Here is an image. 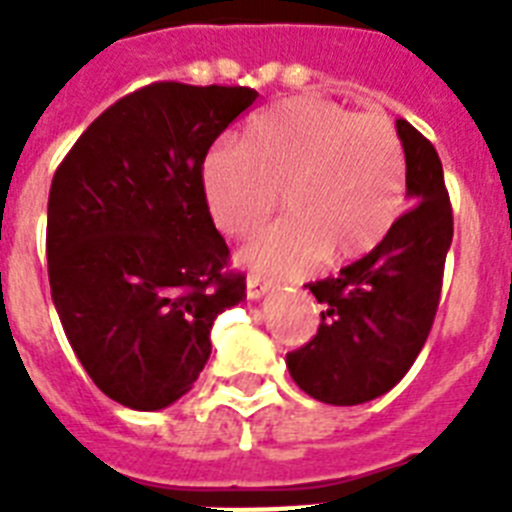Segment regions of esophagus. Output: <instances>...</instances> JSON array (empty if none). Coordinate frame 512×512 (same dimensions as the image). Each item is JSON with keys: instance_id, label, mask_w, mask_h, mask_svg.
Listing matches in <instances>:
<instances>
[{"instance_id": "34e87169", "label": "esophagus", "mask_w": 512, "mask_h": 512, "mask_svg": "<svg viewBox=\"0 0 512 512\" xmlns=\"http://www.w3.org/2000/svg\"><path fill=\"white\" fill-rule=\"evenodd\" d=\"M271 281L263 279L260 273H249L247 276V297L249 300H260V297L265 295V292H271Z\"/></svg>"}]
</instances>
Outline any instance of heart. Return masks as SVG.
<instances>
[{"mask_svg": "<svg viewBox=\"0 0 512 512\" xmlns=\"http://www.w3.org/2000/svg\"><path fill=\"white\" fill-rule=\"evenodd\" d=\"M201 188L215 225L247 236L279 207L289 215L241 249V263L303 273L327 255H366L396 225L406 196V159L382 114H353L319 98L281 100L257 114L241 146L212 148Z\"/></svg>", "mask_w": 512, "mask_h": 512, "instance_id": "1", "label": "heart"}]
</instances>
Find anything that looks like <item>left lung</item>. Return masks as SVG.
I'll return each mask as SVG.
<instances>
[{"label": "left lung", "mask_w": 512, "mask_h": 512, "mask_svg": "<svg viewBox=\"0 0 512 512\" xmlns=\"http://www.w3.org/2000/svg\"><path fill=\"white\" fill-rule=\"evenodd\" d=\"M396 132L414 201L377 247L340 276L308 284L324 305L319 332L287 353L292 380L324 404L356 406L401 382L428 340L452 247V204L436 148L406 119Z\"/></svg>", "instance_id": "8db88e82"}]
</instances>
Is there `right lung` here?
<instances>
[{"label": "right lung", "instance_id": "add662e5", "mask_svg": "<svg viewBox=\"0 0 512 512\" xmlns=\"http://www.w3.org/2000/svg\"><path fill=\"white\" fill-rule=\"evenodd\" d=\"M257 100L249 87L154 82L116 100L52 177L47 271L76 358L116 404H175L212 353V324L247 297L228 271L201 164Z\"/></svg>", "mask_w": 512, "mask_h": 512}]
</instances>
